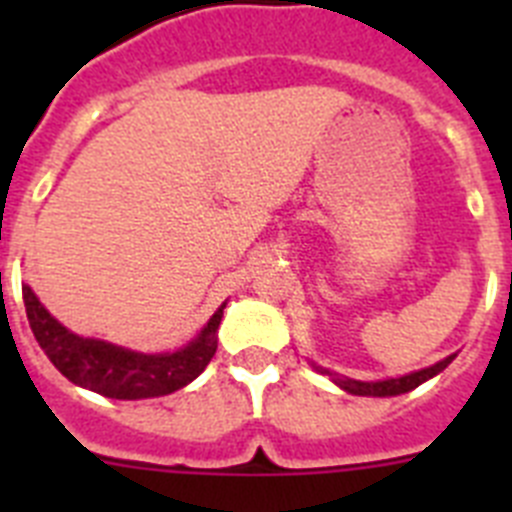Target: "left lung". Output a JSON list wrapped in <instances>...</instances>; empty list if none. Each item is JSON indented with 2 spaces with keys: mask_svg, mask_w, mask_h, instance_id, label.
<instances>
[{
  "mask_svg": "<svg viewBox=\"0 0 512 512\" xmlns=\"http://www.w3.org/2000/svg\"><path fill=\"white\" fill-rule=\"evenodd\" d=\"M456 359V354L446 356L443 361H438V364L433 366H425V369H418V372L413 374H405V377H395V379H379V382H359V379H348V377H341V374L336 372H328V369H323V366H315L320 374H328L333 382L341 387V390H346L348 395H361V397H395V395H405V392L415 390V387H420L423 382H428V379H433L436 374H441L446 366L451 364V361Z\"/></svg>",
  "mask_w": 512,
  "mask_h": 512,
  "instance_id": "obj_1",
  "label": "left lung"
}]
</instances>
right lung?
<instances>
[{
  "mask_svg": "<svg viewBox=\"0 0 512 512\" xmlns=\"http://www.w3.org/2000/svg\"><path fill=\"white\" fill-rule=\"evenodd\" d=\"M27 320L35 341L58 372L84 390L112 400H146L171 395L205 372L217 351V328L225 302L187 346L166 354H143L99 338H84L58 323L27 284H22Z\"/></svg>",
  "mask_w": 512,
  "mask_h": 512,
  "instance_id": "1",
  "label": "right lung"
}]
</instances>
